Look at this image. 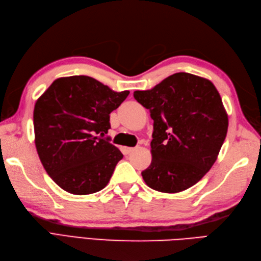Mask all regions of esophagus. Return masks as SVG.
<instances>
[{"label": "esophagus", "instance_id": "esophagus-1", "mask_svg": "<svg viewBox=\"0 0 261 261\" xmlns=\"http://www.w3.org/2000/svg\"><path fill=\"white\" fill-rule=\"evenodd\" d=\"M136 148H132V147H125L124 148V151H125V153H130V152H133L134 150H135Z\"/></svg>", "mask_w": 261, "mask_h": 261}]
</instances>
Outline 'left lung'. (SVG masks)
Masks as SVG:
<instances>
[{
	"label": "left lung",
	"mask_w": 261,
	"mask_h": 261,
	"mask_svg": "<svg viewBox=\"0 0 261 261\" xmlns=\"http://www.w3.org/2000/svg\"><path fill=\"white\" fill-rule=\"evenodd\" d=\"M153 120L152 160L141 172L154 191L174 194L199 181L216 162L228 118L210 81L176 73L152 89L134 92Z\"/></svg>",
	"instance_id": "1"
}]
</instances>
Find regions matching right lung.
<instances>
[{
  "label": "right lung",
  "instance_id": "add662e5",
  "mask_svg": "<svg viewBox=\"0 0 261 261\" xmlns=\"http://www.w3.org/2000/svg\"><path fill=\"white\" fill-rule=\"evenodd\" d=\"M128 94L82 75L58 78L37 100V152L49 176L65 192L89 195L108 185L123 154L103 136L111 128L110 113Z\"/></svg>",
  "mask_w": 261,
  "mask_h": 261
}]
</instances>
